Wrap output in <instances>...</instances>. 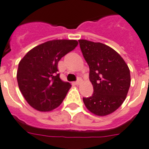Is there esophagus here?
<instances>
[{
    "label": "esophagus",
    "instance_id": "esophagus-1",
    "mask_svg": "<svg viewBox=\"0 0 149 149\" xmlns=\"http://www.w3.org/2000/svg\"><path fill=\"white\" fill-rule=\"evenodd\" d=\"M82 82V79L80 78V77H78V80L77 81V82H75V84L77 85V86H78V85H79Z\"/></svg>",
    "mask_w": 149,
    "mask_h": 149
}]
</instances>
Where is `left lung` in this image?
<instances>
[{"mask_svg":"<svg viewBox=\"0 0 149 149\" xmlns=\"http://www.w3.org/2000/svg\"><path fill=\"white\" fill-rule=\"evenodd\" d=\"M89 67V79L94 92L83 98L87 109L98 116L114 112L123 103L130 86L128 66L117 51L100 42L79 40Z\"/></svg>","mask_w":149,"mask_h":149,"instance_id":"obj_1","label":"left lung"}]
</instances>
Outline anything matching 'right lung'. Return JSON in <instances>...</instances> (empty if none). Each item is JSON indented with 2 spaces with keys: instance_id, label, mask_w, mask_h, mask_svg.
<instances>
[{
  "instance_id": "obj_1",
  "label": "right lung",
  "mask_w": 149,
  "mask_h": 149,
  "mask_svg": "<svg viewBox=\"0 0 149 149\" xmlns=\"http://www.w3.org/2000/svg\"><path fill=\"white\" fill-rule=\"evenodd\" d=\"M78 45L77 40H52L33 47L19 61L17 73L21 93L31 107L50 111L62 103L71 85L60 78L61 57Z\"/></svg>"
}]
</instances>
